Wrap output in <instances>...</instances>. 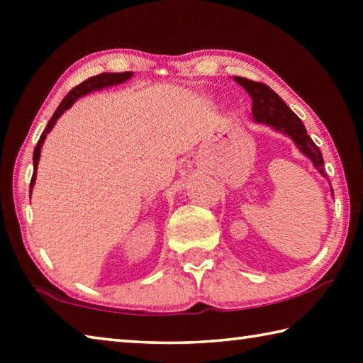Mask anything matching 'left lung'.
Segmentation results:
<instances>
[{
    "mask_svg": "<svg viewBox=\"0 0 363 363\" xmlns=\"http://www.w3.org/2000/svg\"><path fill=\"white\" fill-rule=\"evenodd\" d=\"M233 79L247 91L253 106H251V113L253 120L261 125H267L274 131H279L285 136L290 138L294 145L298 147L299 152L311 160L317 171L325 177L323 173V157L318 147L314 144V140L309 138L303 121L298 118V115L281 101V97L274 93L267 84L251 82L248 78L233 77ZM333 192V190H331Z\"/></svg>",
    "mask_w": 363,
    "mask_h": 363,
    "instance_id": "obj_1",
    "label": "left lung"
}]
</instances>
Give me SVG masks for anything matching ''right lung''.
I'll return each instance as SVG.
<instances>
[{
	"label": "right lung",
	"mask_w": 363,
	"mask_h": 363,
	"mask_svg": "<svg viewBox=\"0 0 363 363\" xmlns=\"http://www.w3.org/2000/svg\"><path fill=\"white\" fill-rule=\"evenodd\" d=\"M133 77V72H121V73H101V75H96V77H91L86 79V82L79 83L78 86H75L69 94L64 97V101L59 104V107L56 112H54L52 118L49 120L46 130L43 131L41 138L38 140V144L35 147V152H33V176H32V181H30V195H32V189L35 186V181H36V168H38V160L41 155V147L45 144V139L48 136V133L52 130L54 125H56V121L60 118V115H62L65 110H69L75 101H78L79 97H83L86 94L93 93V91H101V89H106V88H112V86L116 84H121L128 82Z\"/></svg>",
	"instance_id": "right-lung-1"
}]
</instances>
